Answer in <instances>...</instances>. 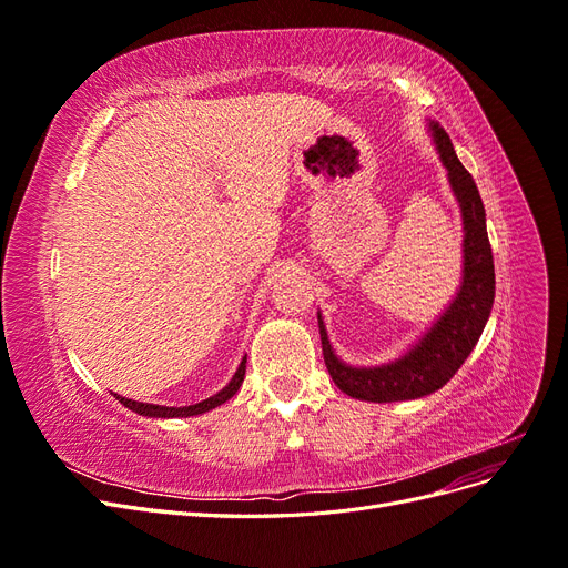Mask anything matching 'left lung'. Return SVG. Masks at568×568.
<instances>
[{"label":"left lung","mask_w":568,"mask_h":568,"mask_svg":"<svg viewBox=\"0 0 568 568\" xmlns=\"http://www.w3.org/2000/svg\"><path fill=\"white\" fill-rule=\"evenodd\" d=\"M432 130L440 161L448 168L453 192L462 209L464 282L453 305L434 324V329L419 341V346L412 348L405 357L382 367L355 369L343 365L334 355L329 338H326L324 332V324L317 317L324 365L329 369L334 384L357 400H415L422 398V395L443 388L474 351L493 307L495 267L486 230L484 201H480V194L474 178L469 175V170L459 163L448 132L438 128L436 123H432Z\"/></svg>","instance_id":"8db88e82"}]
</instances>
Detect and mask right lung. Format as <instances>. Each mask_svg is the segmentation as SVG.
Listing matches in <instances>:
<instances>
[{"mask_svg":"<svg viewBox=\"0 0 568 568\" xmlns=\"http://www.w3.org/2000/svg\"><path fill=\"white\" fill-rule=\"evenodd\" d=\"M244 374H246V357L242 359V365H239L236 374L232 376V382L225 388L215 393L213 398L201 400V403L189 405V407H163V405H151V403H136V400L123 398V395H115V398H118V403H123L125 407H130L132 412H136V415H142V417H194V415H201V412H209L225 400H230L232 395L239 390V386H242Z\"/></svg>","mask_w":568,"mask_h":568,"instance_id":"obj_1","label":"right lung"}]
</instances>
